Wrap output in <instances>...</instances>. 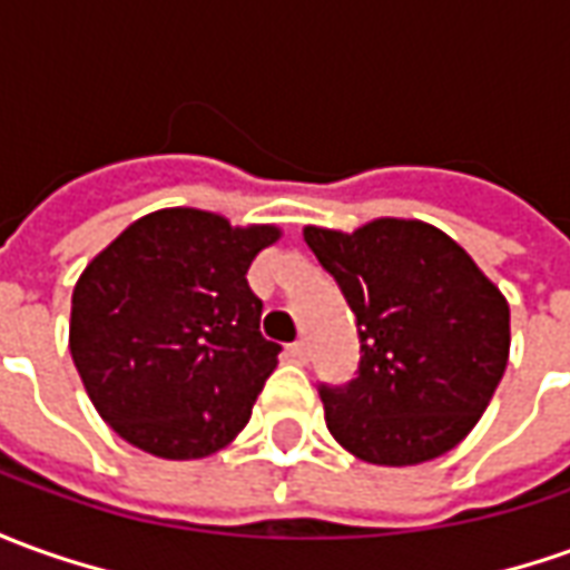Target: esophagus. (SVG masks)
<instances>
[{"label":"esophagus","mask_w":570,"mask_h":570,"mask_svg":"<svg viewBox=\"0 0 570 570\" xmlns=\"http://www.w3.org/2000/svg\"><path fill=\"white\" fill-rule=\"evenodd\" d=\"M289 355H293V362L305 365V362H308V343H305V340H296V343H289Z\"/></svg>","instance_id":"1"}]
</instances>
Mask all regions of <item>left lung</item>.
I'll return each mask as SVG.
<instances>
[{"mask_svg":"<svg viewBox=\"0 0 570 570\" xmlns=\"http://www.w3.org/2000/svg\"><path fill=\"white\" fill-rule=\"evenodd\" d=\"M355 315L358 367L317 383L327 431L371 464H421L462 443L509 362V302L455 239L381 218L355 234L305 227Z\"/></svg>","mask_w":570,"mask_h":570,"instance_id":"left-lung-1","label":"left lung"}]
</instances>
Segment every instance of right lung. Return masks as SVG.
Wrapping results in <instances>:
<instances>
[{
  "label": "right lung",
  "mask_w": 570,
  "mask_h": 570,
  "mask_svg": "<svg viewBox=\"0 0 570 570\" xmlns=\"http://www.w3.org/2000/svg\"><path fill=\"white\" fill-rule=\"evenodd\" d=\"M277 227L196 208L134 220L71 299V358L96 412L158 459H205L246 428L281 346L246 271Z\"/></svg>",
  "instance_id": "right-lung-1"
}]
</instances>
